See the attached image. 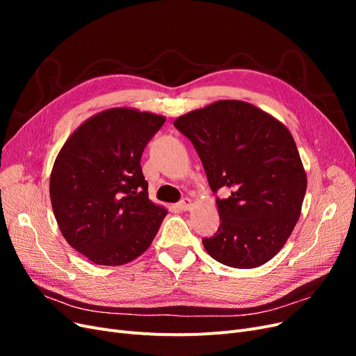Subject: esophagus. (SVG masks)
Returning <instances> with one entry per match:
<instances>
[{
	"mask_svg": "<svg viewBox=\"0 0 356 356\" xmlns=\"http://www.w3.org/2000/svg\"><path fill=\"white\" fill-rule=\"evenodd\" d=\"M191 208H193V200L188 199V197L182 199V200L178 203V209H181V211H190Z\"/></svg>",
	"mask_w": 356,
	"mask_h": 356,
	"instance_id": "1",
	"label": "esophagus"
}]
</instances>
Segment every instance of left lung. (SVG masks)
<instances>
[{
	"mask_svg": "<svg viewBox=\"0 0 356 356\" xmlns=\"http://www.w3.org/2000/svg\"><path fill=\"white\" fill-rule=\"evenodd\" d=\"M217 199L220 229L204 250L234 268L263 266L282 250L300 218L307 177L293 135L258 106L224 99L179 115Z\"/></svg>",
	"mask_w": 356,
	"mask_h": 356,
	"instance_id": "8db88e82",
	"label": "left lung"
}]
</instances>
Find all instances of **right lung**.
<instances>
[{
    "mask_svg": "<svg viewBox=\"0 0 356 356\" xmlns=\"http://www.w3.org/2000/svg\"><path fill=\"white\" fill-rule=\"evenodd\" d=\"M166 117L129 106L84 120L62 145L50 174L59 230L99 266H123L144 254L168 209L148 199L141 156Z\"/></svg>",
    "mask_w": 356,
    "mask_h": 356,
    "instance_id": "right-lung-1",
    "label": "right lung"
}]
</instances>
